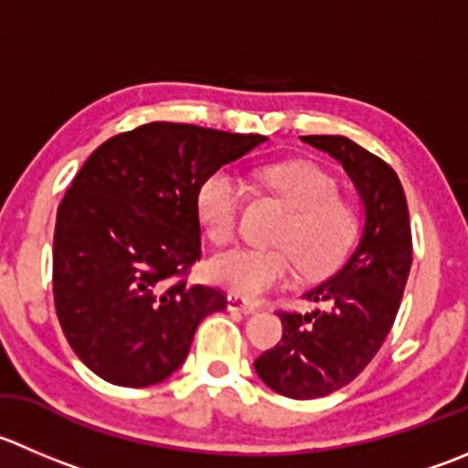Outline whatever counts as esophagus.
Masks as SVG:
<instances>
[{
    "label": "esophagus",
    "instance_id": "esophagus-1",
    "mask_svg": "<svg viewBox=\"0 0 468 468\" xmlns=\"http://www.w3.org/2000/svg\"><path fill=\"white\" fill-rule=\"evenodd\" d=\"M226 306H229V311H239L244 313V315H251V313L258 311L256 303L247 302V299H242L239 294H229V297H226Z\"/></svg>",
    "mask_w": 468,
    "mask_h": 468
}]
</instances>
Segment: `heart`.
Returning a JSON list of instances; mask_svg holds the SVG:
<instances>
[{
	"instance_id": "b5f03b06",
	"label": "heart",
	"mask_w": 468,
	"mask_h": 468,
	"mask_svg": "<svg viewBox=\"0 0 468 468\" xmlns=\"http://www.w3.org/2000/svg\"><path fill=\"white\" fill-rule=\"evenodd\" d=\"M262 180L288 203L290 219L276 235L283 249L235 247L207 265V276L221 288L258 299L279 288L292 271V258L306 274H322L338 265L356 233V215L338 198V185L326 171L308 162H283L262 169ZM242 183L229 169L207 176L197 192V215L215 244H226L238 230Z\"/></svg>"
}]
</instances>
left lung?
Segmentation results:
<instances>
[{"label": "left lung", "instance_id": "1", "mask_svg": "<svg viewBox=\"0 0 468 468\" xmlns=\"http://www.w3.org/2000/svg\"><path fill=\"white\" fill-rule=\"evenodd\" d=\"M343 165L364 203L366 224L347 261L303 297L322 311H279L283 338L253 361L258 378L285 398H324L373 361L391 331L411 270V226L396 171L347 137H302Z\"/></svg>", "mask_w": 468, "mask_h": 468}]
</instances>
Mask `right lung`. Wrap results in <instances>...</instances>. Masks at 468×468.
<instances>
[{
    "mask_svg": "<svg viewBox=\"0 0 468 468\" xmlns=\"http://www.w3.org/2000/svg\"><path fill=\"white\" fill-rule=\"evenodd\" d=\"M262 134L142 125L90 153L57 212L54 308L72 352L104 382L151 387L183 366L226 294L183 279L201 261L197 192Z\"/></svg>",
    "mask_w": 468,
    "mask_h": 468,
    "instance_id": "1",
    "label": "right lung"
}]
</instances>
